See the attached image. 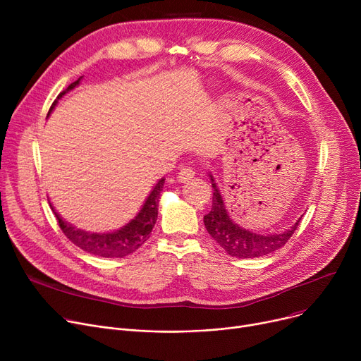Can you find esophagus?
I'll return each mask as SVG.
<instances>
[{
    "instance_id": "obj_1",
    "label": "esophagus",
    "mask_w": 361,
    "mask_h": 361,
    "mask_svg": "<svg viewBox=\"0 0 361 361\" xmlns=\"http://www.w3.org/2000/svg\"><path fill=\"white\" fill-rule=\"evenodd\" d=\"M195 169L192 166H183L180 171H178V181L184 183V181H188L190 178L195 177Z\"/></svg>"
}]
</instances>
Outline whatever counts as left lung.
Segmentation results:
<instances>
[{
    "label": "left lung",
    "instance_id": "8db88e82",
    "mask_svg": "<svg viewBox=\"0 0 361 361\" xmlns=\"http://www.w3.org/2000/svg\"><path fill=\"white\" fill-rule=\"evenodd\" d=\"M212 209L203 216V222L211 237L233 257L252 259L274 253L275 250L281 249L298 228L300 221H297L290 230L281 234L263 235L240 228L226 214L221 193L215 183H212Z\"/></svg>",
    "mask_w": 361,
    "mask_h": 361
}]
</instances>
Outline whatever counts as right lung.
<instances>
[{
  "instance_id": "add662e5",
  "label": "right lung",
  "mask_w": 361,
  "mask_h": 361,
  "mask_svg": "<svg viewBox=\"0 0 361 361\" xmlns=\"http://www.w3.org/2000/svg\"><path fill=\"white\" fill-rule=\"evenodd\" d=\"M82 78H79L74 83H71L66 90H63L56 99L52 102L48 114L54 109V106L59 102V99L63 97L64 93L71 90L79 85ZM164 178L159 180V183L154 187V190L150 192L149 197L146 199L143 207L137 216L128 222L124 228L116 231V233H108V234H94V233H86L82 230L74 228L70 224L64 222L59 214L55 212L56 221L64 235L74 243L78 247L82 250L92 253L94 256L101 257H124L133 252H136L142 244L146 243V240L150 237L152 228L157 222L158 218V203H159V195L164 187Z\"/></svg>"
}]
</instances>
